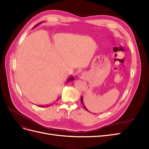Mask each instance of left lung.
<instances>
[{"mask_svg":"<svg viewBox=\"0 0 149 149\" xmlns=\"http://www.w3.org/2000/svg\"><path fill=\"white\" fill-rule=\"evenodd\" d=\"M81 102H82V104H83V106H84V109H86V110H87V111H88L87 109H86V107H85V106H84V103H83V97H81Z\"/></svg>","mask_w":149,"mask_h":149,"instance_id":"left-lung-1","label":"left lung"}]
</instances>
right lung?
I'll return each instance as SVG.
<instances>
[{"label":"right lung","instance_id":"obj_1","mask_svg":"<svg viewBox=\"0 0 149 149\" xmlns=\"http://www.w3.org/2000/svg\"><path fill=\"white\" fill-rule=\"evenodd\" d=\"M40 24V23L38 24L37 25H38V24ZM37 25H36V26H37ZM73 80H74V78H73V76H72V77H71V78H70V79H69L68 80V81H67V82H68V81H73ZM51 106V105H49V106Z\"/></svg>","mask_w":149,"mask_h":149}]
</instances>
